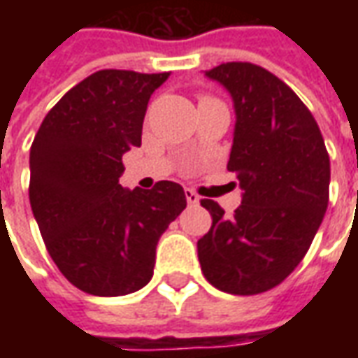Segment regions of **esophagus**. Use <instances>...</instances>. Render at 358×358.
Masks as SVG:
<instances>
[{
    "label": "esophagus",
    "instance_id": "obj_1",
    "mask_svg": "<svg viewBox=\"0 0 358 358\" xmlns=\"http://www.w3.org/2000/svg\"><path fill=\"white\" fill-rule=\"evenodd\" d=\"M184 195H186V201L189 203V205H199V195L195 194L192 187H186V189H184Z\"/></svg>",
    "mask_w": 358,
    "mask_h": 358
}]
</instances>
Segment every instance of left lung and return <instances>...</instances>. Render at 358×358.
I'll use <instances>...</instances> for the list:
<instances>
[{
  "mask_svg": "<svg viewBox=\"0 0 358 358\" xmlns=\"http://www.w3.org/2000/svg\"><path fill=\"white\" fill-rule=\"evenodd\" d=\"M205 74L234 99L228 171L243 197L232 217L201 199L213 226L197 241V257L217 289L257 295L282 284L307 255L328 209L330 157L313 113L266 69L222 63Z\"/></svg>",
  "mask_w": 358,
  "mask_h": 358,
  "instance_id": "obj_1",
  "label": "left lung"
}]
</instances>
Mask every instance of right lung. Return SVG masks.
<instances>
[{
    "label": "right lung",
    "instance_id": "right-lung-1",
    "mask_svg": "<svg viewBox=\"0 0 358 358\" xmlns=\"http://www.w3.org/2000/svg\"><path fill=\"white\" fill-rule=\"evenodd\" d=\"M169 73L97 71L45 115L30 148V207L48 253L82 292L117 297L153 276L159 238L186 209L176 182L124 189L148 101Z\"/></svg>",
    "mask_w": 358,
    "mask_h": 358
}]
</instances>
